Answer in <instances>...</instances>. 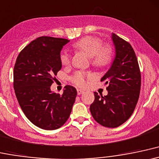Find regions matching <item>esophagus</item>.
Instances as JSON below:
<instances>
[{
    "instance_id": "obj_1",
    "label": "esophagus",
    "mask_w": 159,
    "mask_h": 159,
    "mask_svg": "<svg viewBox=\"0 0 159 159\" xmlns=\"http://www.w3.org/2000/svg\"><path fill=\"white\" fill-rule=\"evenodd\" d=\"M83 93H84V91L81 90V89H77V94H79V95H80V94Z\"/></svg>"
}]
</instances>
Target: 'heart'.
Segmentation results:
<instances>
[{"label":"heart","mask_w":159,"mask_h":159,"mask_svg":"<svg viewBox=\"0 0 159 159\" xmlns=\"http://www.w3.org/2000/svg\"><path fill=\"white\" fill-rule=\"evenodd\" d=\"M74 49L81 50L90 56L92 64L95 67H103L110 65L113 60V50L111 46L103 45L101 38L93 36H86L81 38L73 44ZM61 63L63 65H68L70 62V56L67 51H63L60 55ZM91 74L78 71L71 78L73 83L80 87L86 85V80L92 79Z\"/></svg>","instance_id":"heart-1"}]
</instances>
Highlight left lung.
<instances>
[{
    "label": "left lung",
    "mask_w": 159,
    "mask_h": 159,
    "mask_svg": "<svg viewBox=\"0 0 159 159\" xmlns=\"http://www.w3.org/2000/svg\"><path fill=\"white\" fill-rule=\"evenodd\" d=\"M116 56L111 67L101 78L107 85L106 96L94 92L90 111L94 120L107 128H116L132 115L140 96L141 75L132 46L115 34H112Z\"/></svg>",
    "instance_id": "left-lung-1"
}]
</instances>
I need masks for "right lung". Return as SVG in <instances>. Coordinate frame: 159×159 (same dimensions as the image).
Returning <instances> with one entry per match:
<instances>
[{
    "label": "right lung",
    "instance_id": "add662e5",
    "mask_svg": "<svg viewBox=\"0 0 159 159\" xmlns=\"http://www.w3.org/2000/svg\"><path fill=\"white\" fill-rule=\"evenodd\" d=\"M70 40L43 36L31 41L18 56L13 70V87L23 113L34 125L56 130L68 119L76 89L66 85L62 94L51 91L61 68L60 52Z\"/></svg>",
    "mask_w": 159,
    "mask_h": 159
}]
</instances>
